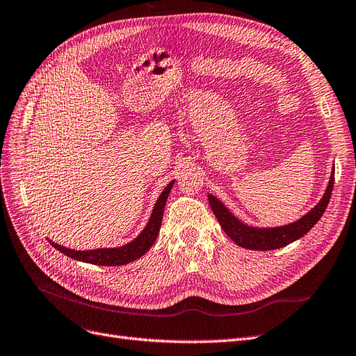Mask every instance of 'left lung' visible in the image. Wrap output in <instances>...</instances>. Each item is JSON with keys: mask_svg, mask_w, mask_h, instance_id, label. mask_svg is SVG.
Here are the masks:
<instances>
[{"mask_svg": "<svg viewBox=\"0 0 356 356\" xmlns=\"http://www.w3.org/2000/svg\"><path fill=\"white\" fill-rule=\"evenodd\" d=\"M334 187V170L331 174L328 187L324 197L316 207L307 212L303 218H300L296 222H291L288 225H282V227H275V229H255L250 227L243 222H241L238 218L232 215V212L224 207V204L212 195L208 196L209 204L212 208V212L217 217L220 225L225 234L229 238L242 248H248V250L254 251H270L277 250V248H282L300 239L301 236H305L314 225L321 220L322 213L325 212L328 202L331 197V191Z\"/></svg>", "mask_w": 356, "mask_h": 356, "instance_id": "left-lung-1", "label": "left lung"}]
</instances>
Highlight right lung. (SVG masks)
Listing matches in <instances>:
<instances>
[{
    "mask_svg": "<svg viewBox=\"0 0 356 356\" xmlns=\"http://www.w3.org/2000/svg\"><path fill=\"white\" fill-rule=\"evenodd\" d=\"M175 181H170L166 186V188L161 191L160 197L157 199L152 217H149V221L147 224V227L143 230V233L138 236V238L132 242H129L124 246L120 248H102V250H92V251H75L70 250V248H65L62 245H58L55 242H50L51 246H55L58 251L62 254H65L70 258H74L77 261L83 263H90L96 266H122L127 264L131 261H135L136 258L143 257L149 248L153 246L154 241L157 239V234L160 232V225H161V218H163V211H165V204L169 196V191L174 186Z\"/></svg>",
    "mask_w": 356,
    "mask_h": 356,
    "instance_id": "right-lung-1",
    "label": "right lung"
}]
</instances>
